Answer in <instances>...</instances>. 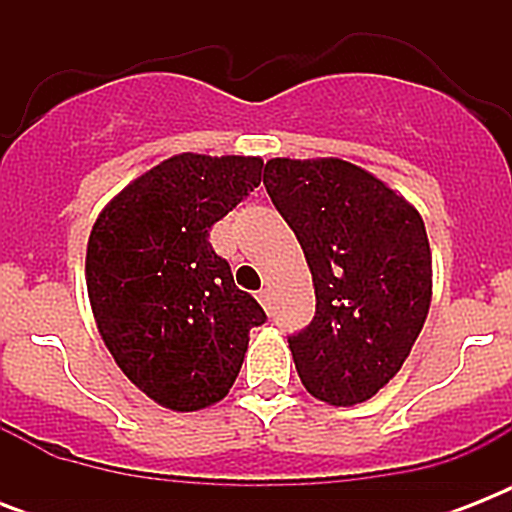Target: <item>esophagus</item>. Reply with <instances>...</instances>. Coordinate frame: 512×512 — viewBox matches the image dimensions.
<instances>
[{"label": "esophagus", "mask_w": 512, "mask_h": 512, "mask_svg": "<svg viewBox=\"0 0 512 512\" xmlns=\"http://www.w3.org/2000/svg\"><path fill=\"white\" fill-rule=\"evenodd\" d=\"M257 303L268 311V308H271V292H268V289H260V292H257Z\"/></svg>", "instance_id": "34e87169"}]
</instances>
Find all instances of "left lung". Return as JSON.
I'll return each instance as SVG.
<instances>
[{
    "label": "left lung",
    "instance_id": "8db88e82",
    "mask_svg": "<svg viewBox=\"0 0 512 512\" xmlns=\"http://www.w3.org/2000/svg\"><path fill=\"white\" fill-rule=\"evenodd\" d=\"M263 183L316 289V316L289 337L297 374L332 406L369 401L428 319L433 268L420 212L342 159H271Z\"/></svg>",
    "mask_w": 512,
    "mask_h": 512
}]
</instances>
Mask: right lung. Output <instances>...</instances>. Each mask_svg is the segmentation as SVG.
<instances>
[{"instance_id":"add662e5","label":"right lung","mask_w":512,"mask_h":512,"mask_svg":"<svg viewBox=\"0 0 512 512\" xmlns=\"http://www.w3.org/2000/svg\"><path fill=\"white\" fill-rule=\"evenodd\" d=\"M257 156L180 154L108 201L87 241V295L100 337L156 404L196 412L239 377L265 311L233 284L212 225L260 185Z\"/></svg>"}]
</instances>
